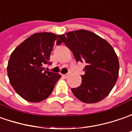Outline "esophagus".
I'll use <instances>...</instances> for the list:
<instances>
[{"instance_id": "34e87169", "label": "esophagus", "mask_w": 132, "mask_h": 132, "mask_svg": "<svg viewBox=\"0 0 132 132\" xmlns=\"http://www.w3.org/2000/svg\"><path fill=\"white\" fill-rule=\"evenodd\" d=\"M71 75V72H69L68 74H66V75H63V76L64 77H68L69 76H70Z\"/></svg>"}]
</instances>
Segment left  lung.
<instances>
[{"label":"left lung","mask_w":132,"mask_h":132,"mask_svg":"<svg viewBox=\"0 0 132 132\" xmlns=\"http://www.w3.org/2000/svg\"><path fill=\"white\" fill-rule=\"evenodd\" d=\"M58 38L71 50L77 61L86 63L82 83L71 88L73 94L87 104L102 101L118 77L119 61L114 49L106 40L86 30L68 32Z\"/></svg>","instance_id":"1"}]
</instances>
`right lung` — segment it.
Wrapping results in <instances>:
<instances>
[{
	"label": "right lung",
	"instance_id": "right-lung-1",
	"mask_svg": "<svg viewBox=\"0 0 132 132\" xmlns=\"http://www.w3.org/2000/svg\"><path fill=\"white\" fill-rule=\"evenodd\" d=\"M57 36L48 32L34 34L11 54L7 66L9 79L16 93L28 102H39L46 99L61 77L44 67L48 63L54 43L61 44Z\"/></svg>",
	"mask_w": 132,
	"mask_h": 132
}]
</instances>
